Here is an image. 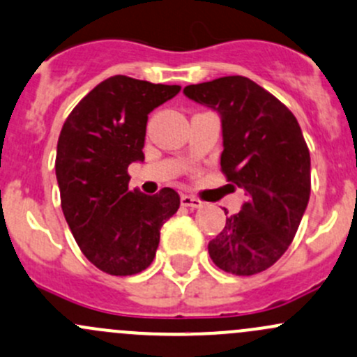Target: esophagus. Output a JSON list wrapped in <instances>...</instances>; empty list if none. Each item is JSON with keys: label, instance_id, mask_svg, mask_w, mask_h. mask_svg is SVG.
Wrapping results in <instances>:
<instances>
[{"label": "esophagus", "instance_id": "34e87169", "mask_svg": "<svg viewBox=\"0 0 357 357\" xmlns=\"http://www.w3.org/2000/svg\"><path fill=\"white\" fill-rule=\"evenodd\" d=\"M181 205L185 207H191V208H200L204 207V202L198 200V198L190 197V195H181Z\"/></svg>", "mask_w": 357, "mask_h": 357}]
</instances>
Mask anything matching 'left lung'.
<instances>
[{"label": "left lung", "instance_id": "1", "mask_svg": "<svg viewBox=\"0 0 357 357\" xmlns=\"http://www.w3.org/2000/svg\"><path fill=\"white\" fill-rule=\"evenodd\" d=\"M183 93L220 116V167L246 191L241 210L208 243L210 258L232 275L264 272L286 253L310 200V150L298 119L239 75L188 85Z\"/></svg>", "mask_w": 357, "mask_h": 357}]
</instances>
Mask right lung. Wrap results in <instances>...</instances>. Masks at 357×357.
Instances as JSON below:
<instances>
[{"label":"right lung","instance_id":"obj_1","mask_svg":"<svg viewBox=\"0 0 357 357\" xmlns=\"http://www.w3.org/2000/svg\"><path fill=\"white\" fill-rule=\"evenodd\" d=\"M179 90L116 75L90 90L63 125L56 152L63 213L82 253L109 275L147 268L160 227L181 204L172 188H128V166L145 159L149 114Z\"/></svg>","mask_w":357,"mask_h":357}]
</instances>
